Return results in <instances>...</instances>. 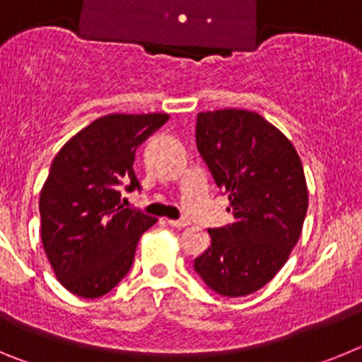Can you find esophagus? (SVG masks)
I'll use <instances>...</instances> for the list:
<instances>
[{"mask_svg": "<svg viewBox=\"0 0 362 362\" xmlns=\"http://www.w3.org/2000/svg\"><path fill=\"white\" fill-rule=\"evenodd\" d=\"M168 225L174 226V228H185V226L190 225L188 219H168Z\"/></svg>", "mask_w": 362, "mask_h": 362, "instance_id": "esophagus-1", "label": "esophagus"}]
</instances>
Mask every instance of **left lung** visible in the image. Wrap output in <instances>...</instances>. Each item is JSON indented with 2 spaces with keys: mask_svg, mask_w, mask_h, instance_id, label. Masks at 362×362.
I'll use <instances>...</instances> for the list:
<instances>
[{
  "mask_svg": "<svg viewBox=\"0 0 362 362\" xmlns=\"http://www.w3.org/2000/svg\"><path fill=\"white\" fill-rule=\"evenodd\" d=\"M197 150L228 196L233 223L209 228V250L194 261L214 292L243 297L276 277L299 241L308 188L299 153L257 112H199Z\"/></svg>",
  "mask_w": 362,
  "mask_h": 362,
  "instance_id": "obj_1",
  "label": "left lung"
}]
</instances>
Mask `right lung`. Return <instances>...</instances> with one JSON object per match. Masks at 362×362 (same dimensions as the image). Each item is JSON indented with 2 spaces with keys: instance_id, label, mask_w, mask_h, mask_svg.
Here are the masks:
<instances>
[{
  "instance_id": "obj_1",
  "label": "right lung",
  "mask_w": 362,
  "mask_h": 362,
  "mask_svg": "<svg viewBox=\"0 0 362 362\" xmlns=\"http://www.w3.org/2000/svg\"><path fill=\"white\" fill-rule=\"evenodd\" d=\"M168 117L108 114L70 137L54 158L40 194L41 241L69 292L95 299L129 274L137 241L158 219L124 209L119 187L139 188L137 146Z\"/></svg>"
}]
</instances>
